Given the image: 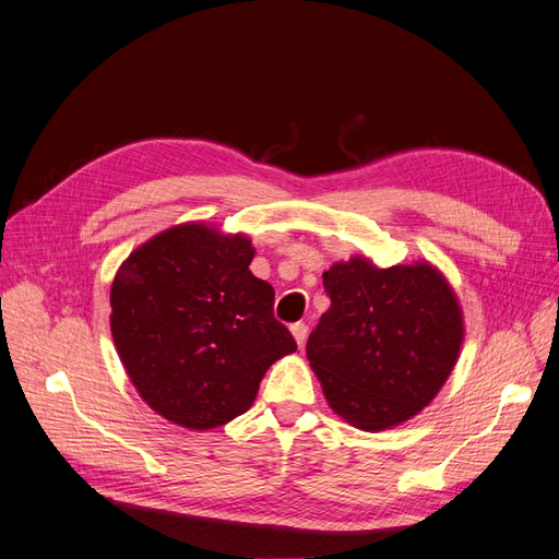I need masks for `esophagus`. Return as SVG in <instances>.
<instances>
[{"mask_svg": "<svg viewBox=\"0 0 559 559\" xmlns=\"http://www.w3.org/2000/svg\"><path fill=\"white\" fill-rule=\"evenodd\" d=\"M290 331H293V337H295V342L299 347H305V342H307V335H309V325L307 323H293L290 325Z\"/></svg>", "mask_w": 559, "mask_h": 559, "instance_id": "esophagus-1", "label": "esophagus"}]
</instances>
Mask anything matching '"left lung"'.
<instances>
[{"mask_svg": "<svg viewBox=\"0 0 559 559\" xmlns=\"http://www.w3.org/2000/svg\"><path fill=\"white\" fill-rule=\"evenodd\" d=\"M331 297L307 342L325 402L349 425L380 432L432 402L463 345V311L427 264L378 269L366 257L323 274Z\"/></svg>", "mask_w": 559, "mask_h": 559, "instance_id": "1", "label": "left lung"}]
</instances>
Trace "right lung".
Segmentation results:
<instances>
[{"label":"right lung","instance_id":"1","mask_svg":"<svg viewBox=\"0 0 559 559\" xmlns=\"http://www.w3.org/2000/svg\"><path fill=\"white\" fill-rule=\"evenodd\" d=\"M252 257L248 236L191 222L143 242L112 278V342L165 420L212 429L242 416L269 366L297 349Z\"/></svg>","mask_w":559,"mask_h":559}]
</instances>
